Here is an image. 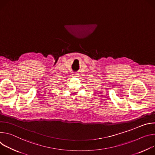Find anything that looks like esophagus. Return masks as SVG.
Returning a JSON list of instances; mask_svg holds the SVG:
<instances>
[{
	"instance_id": "esophagus-1",
	"label": "esophagus",
	"mask_w": 155,
	"mask_h": 155,
	"mask_svg": "<svg viewBox=\"0 0 155 155\" xmlns=\"http://www.w3.org/2000/svg\"><path fill=\"white\" fill-rule=\"evenodd\" d=\"M73 75V76H74V77H78V73H74Z\"/></svg>"
}]
</instances>
